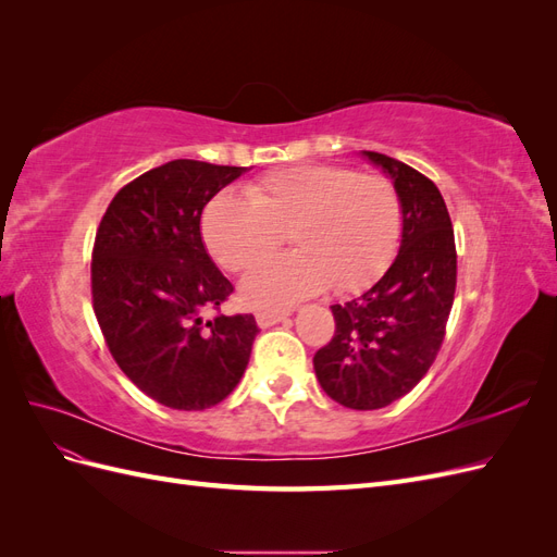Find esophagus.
<instances>
[{
    "mask_svg": "<svg viewBox=\"0 0 557 557\" xmlns=\"http://www.w3.org/2000/svg\"><path fill=\"white\" fill-rule=\"evenodd\" d=\"M256 320L262 330H267V327L283 323V320H288V311H258Z\"/></svg>",
    "mask_w": 557,
    "mask_h": 557,
    "instance_id": "1",
    "label": "esophagus"
}]
</instances>
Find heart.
Instances as JSON below:
<instances>
[{"label":"heart","instance_id":"heart-1","mask_svg":"<svg viewBox=\"0 0 557 557\" xmlns=\"http://www.w3.org/2000/svg\"><path fill=\"white\" fill-rule=\"evenodd\" d=\"M288 231L296 252L242 281L256 309H281L323 293H358L391 264L401 234L393 181L342 164H295L248 183L244 197L221 193L201 213V239L227 272L265 259Z\"/></svg>","mask_w":557,"mask_h":557}]
</instances>
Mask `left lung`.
<instances>
[{
  "label": "left lung",
  "mask_w": 557,
  "mask_h": 557,
  "mask_svg": "<svg viewBox=\"0 0 557 557\" xmlns=\"http://www.w3.org/2000/svg\"><path fill=\"white\" fill-rule=\"evenodd\" d=\"M401 199V239L387 272L346 305H334V336L313 356L323 391L342 407L372 411L413 391L442 348L458 276L446 201L413 166L374 150Z\"/></svg>",
  "instance_id": "left-lung-1"
}]
</instances>
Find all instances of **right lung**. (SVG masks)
Returning a JSON list of instances; mask_svg holds the SVG:
<instances>
[{
  "mask_svg": "<svg viewBox=\"0 0 557 557\" xmlns=\"http://www.w3.org/2000/svg\"><path fill=\"white\" fill-rule=\"evenodd\" d=\"M246 166L172 160L111 199L92 248V309L123 374L170 409L201 411L242 381L250 313L205 320L234 290L201 242V211Z\"/></svg>",
  "mask_w": 557,
  "mask_h": 557,
  "instance_id": "right-lung-1",
  "label": "right lung"
}]
</instances>
